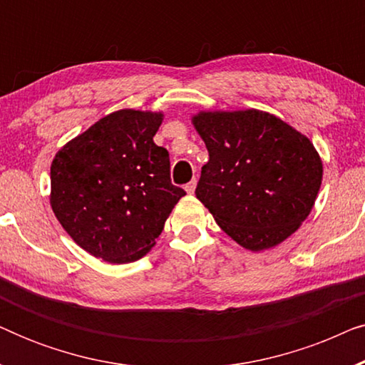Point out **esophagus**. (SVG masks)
Returning a JSON list of instances; mask_svg holds the SVG:
<instances>
[{"mask_svg":"<svg viewBox=\"0 0 365 365\" xmlns=\"http://www.w3.org/2000/svg\"><path fill=\"white\" fill-rule=\"evenodd\" d=\"M186 191H187V194H192L194 191H196V179H192L191 182L186 184Z\"/></svg>","mask_w":365,"mask_h":365,"instance_id":"1","label":"esophagus"}]
</instances>
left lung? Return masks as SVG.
I'll list each match as a JSON object with an SVG mask.
<instances>
[{
    "label": "left lung",
    "mask_w": 365,
    "mask_h": 365,
    "mask_svg": "<svg viewBox=\"0 0 365 365\" xmlns=\"http://www.w3.org/2000/svg\"><path fill=\"white\" fill-rule=\"evenodd\" d=\"M192 123L209 151L196 197L222 231L251 251L291 236L321 187L322 163L312 143L257 109L201 113Z\"/></svg>",
    "instance_id": "left-lung-1"
}]
</instances>
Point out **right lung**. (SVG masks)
Listing matches in <instances>:
<instances>
[{
	"mask_svg": "<svg viewBox=\"0 0 365 365\" xmlns=\"http://www.w3.org/2000/svg\"><path fill=\"white\" fill-rule=\"evenodd\" d=\"M161 119L163 114L121 109L53 159V211L73 241L94 257L138 261L186 194L171 182L168 149L153 141Z\"/></svg>",
	"mask_w": 365,
	"mask_h": 365,
	"instance_id": "1",
	"label": "right lung"
}]
</instances>
